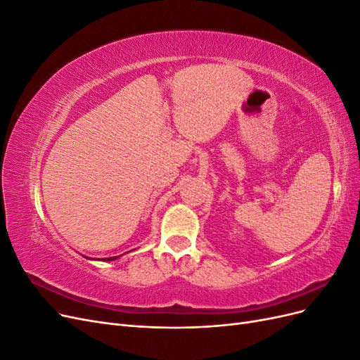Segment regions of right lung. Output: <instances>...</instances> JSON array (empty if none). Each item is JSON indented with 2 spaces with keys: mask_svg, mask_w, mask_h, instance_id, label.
Instances as JSON below:
<instances>
[{
  "mask_svg": "<svg viewBox=\"0 0 360 360\" xmlns=\"http://www.w3.org/2000/svg\"><path fill=\"white\" fill-rule=\"evenodd\" d=\"M115 258H117V257H111V258H102V259H103V261H105V259H106V261H112V259H115Z\"/></svg>",
  "mask_w": 360,
  "mask_h": 360,
  "instance_id": "obj_1",
  "label": "right lung"
}]
</instances>
